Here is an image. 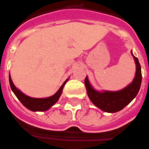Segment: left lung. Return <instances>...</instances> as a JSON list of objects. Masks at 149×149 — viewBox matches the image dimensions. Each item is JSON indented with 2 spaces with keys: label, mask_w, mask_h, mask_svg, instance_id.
<instances>
[{
  "label": "left lung",
  "mask_w": 149,
  "mask_h": 149,
  "mask_svg": "<svg viewBox=\"0 0 149 149\" xmlns=\"http://www.w3.org/2000/svg\"><path fill=\"white\" fill-rule=\"evenodd\" d=\"M132 53V52H131ZM134 56V54H132ZM136 63V74L133 82L119 91L98 92L92 88L87 77L84 84L90 100L97 107L106 112H116L127 105L138 95L141 84V70L137 57L134 56Z\"/></svg>",
  "instance_id": "obj_1"
}]
</instances>
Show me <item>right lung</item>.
<instances>
[{
	"instance_id": "obj_1",
	"label": "right lung",
	"mask_w": 149,
	"mask_h": 149,
	"mask_svg": "<svg viewBox=\"0 0 149 149\" xmlns=\"http://www.w3.org/2000/svg\"><path fill=\"white\" fill-rule=\"evenodd\" d=\"M67 81H68V79L63 83V84L62 85V87H60L59 90L51 97H46V98H34V97H30L29 96L25 95L19 90L17 89L16 87H15V85L13 84L11 77L9 75V83H10V86H11L12 91L14 92L15 96L18 97V99L21 102L22 104L24 105L25 107L27 108L28 109L31 110V111H34V112H36V111H40V112L46 111L52 107L54 104H55L62 95V89H63V87H64Z\"/></svg>"
}]
</instances>
